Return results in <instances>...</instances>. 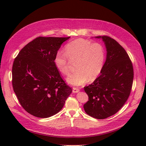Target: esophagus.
Listing matches in <instances>:
<instances>
[{
	"mask_svg": "<svg viewBox=\"0 0 146 146\" xmlns=\"http://www.w3.org/2000/svg\"><path fill=\"white\" fill-rule=\"evenodd\" d=\"M80 91V90L78 89V88H73V90H72V92H74V93H77V92Z\"/></svg>",
	"mask_w": 146,
	"mask_h": 146,
	"instance_id": "esophagus-1",
	"label": "esophagus"
}]
</instances>
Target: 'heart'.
Listing matches in <instances>:
<instances>
[{
	"mask_svg": "<svg viewBox=\"0 0 146 146\" xmlns=\"http://www.w3.org/2000/svg\"><path fill=\"white\" fill-rule=\"evenodd\" d=\"M105 58V50L99 43H92L83 38H78L66 44L64 52L57 51L54 64L56 69L63 75L69 72V61H76V70L66 79L74 86H80L89 79L94 80L102 70Z\"/></svg>",
	"mask_w": 146,
	"mask_h": 146,
	"instance_id": "heart-1",
	"label": "heart"
}]
</instances>
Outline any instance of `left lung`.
<instances>
[{
  "instance_id": "1",
  "label": "left lung",
  "mask_w": 146,
  "mask_h": 146,
  "mask_svg": "<svg viewBox=\"0 0 146 146\" xmlns=\"http://www.w3.org/2000/svg\"><path fill=\"white\" fill-rule=\"evenodd\" d=\"M102 38L107 48V58L100 76L84 87L89 100L84 104L90 116L104 119L116 114L130 96L133 80V68L127 52L114 39Z\"/></svg>"
}]
</instances>
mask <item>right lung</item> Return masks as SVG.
I'll return each instance as SVG.
<instances>
[{
	"mask_svg": "<svg viewBox=\"0 0 146 146\" xmlns=\"http://www.w3.org/2000/svg\"><path fill=\"white\" fill-rule=\"evenodd\" d=\"M69 38L38 37L22 48L13 62V90L22 107L35 117L58 113L72 92L54 62L56 52Z\"/></svg>",
	"mask_w": 146,
	"mask_h": 146,
	"instance_id": "add662e5",
	"label": "right lung"
}]
</instances>
